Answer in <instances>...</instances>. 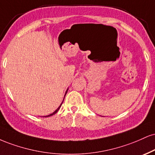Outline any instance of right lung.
I'll return each instance as SVG.
<instances>
[{"label": "right lung", "mask_w": 155, "mask_h": 155, "mask_svg": "<svg viewBox=\"0 0 155 155\" xmlns=\"http://www.w3.org/2000/svg\"><path fill=\"white\" fill-rule=\"evenodd\" d=\"M67 92H68V90H67L66 91V93H67ZM65 96H66V95H65ZM62 103H63V102H62ZM61 105H62V104H61ZM61 105H60L59 106V107L58 108V109L56 110H55V112H53V113H52V114H50V115H47V116H45V117H50V116H51V115H54V114H55V113H57V112L58 111V110L60 109V107H61Z\"/></svg>", "instance_id": "obj_1"}]
</instances>
